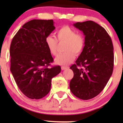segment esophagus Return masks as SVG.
<instances>
[{
	"label": "esophagus",
	"mask_w": 123,
	"mask_h": 123,
	"mask_svg": "<svg viewBox=\"0 0 123 123\" xmlns=\"http://www.w3.org/2000/svg\"><path fill=\"white\" fill-rule=\"evenodd\" d=\"M68 69V67H65V66H61V69L62 70H65V69Z\"/></svg>",
	"instance_id": "obj_1"
}]
</instances>
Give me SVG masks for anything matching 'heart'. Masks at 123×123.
Here are the masks:
<instances>
[{
    "mask_svg": "<svg viewBox=\"0 0 123 123\" xmlns=\"http://www.w3.org/2000/svg\"><path fill=\"white\" fill-rule=\"evenodd\" d=\"M57 39L52 36H48L45 43L48 50L51 55L57 54V41L65 42L64 50L65 53L60 54L55 59V63L60 65L66 66L69 64L74 59V54H79L84 47V38L81 35L77 34L74 29L68 26H63L56 32Z\"/></svg>",
    "mask_w": 123,
    "mask_h": 123,
    "instance_id": "heart-1",
    "label": "heart"
}]
</instances>
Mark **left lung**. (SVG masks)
Masks as SVG:
<instances>
[{
    "label": "left lung",
    "instance_id": "8db88e82",
    "mask_svg": "<svg viewBox=\"0 0 123 123\" xmlns=\"http://www.w3.org/2000/svg\"><path fill=\"white\" fill-rule=\"evenodd\" d=\"M73 26L83 32L85 44L76 64L70 68L74 73L70 90L77 98L88 100L102 91L112 74L113 46L105 29L94 21L76 22Z\"/></svg>",
    "mask_w": 123,
    "mask_h": 123
}]
</instances>
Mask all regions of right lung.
Returning a JSON list of instances; mask_svg holds the SVG:
<instances>
[{"label": "right lung", "instance_id": "add662e5", "mask_svg": "<svg viewBox=\"0 0 123 123\" xmlns=\"http://www.w3.org/2000/svg\"><path fill=\"white\" fill-rule=\"evenodd\" d=\"M52 19H33L25 23L14 36L10 48V70L18 88L33 99L45 97L51 79L60 66L49 68L53 62L45 39L55 29Z\"/></svg>", "mask_w": 123, "mask_h": 123}]
</instances>
